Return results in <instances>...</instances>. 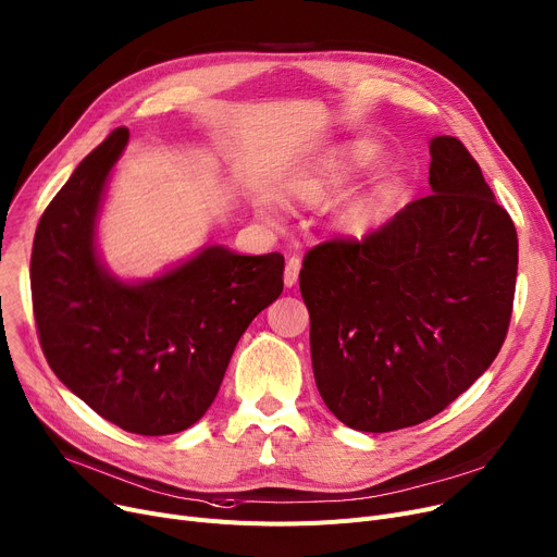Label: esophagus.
Returning <instances> with one entry per match:
<instances>
[{"label": "esophagus", "mask_w": 557, "mask_h": 557, "mask_svg": "<svg viewBox=\"0 0 557 557\" xmlns=\"http://www.w3.org/2000/svg\"><path fill=\"white\" fill-rule=\"evenodd\" d=\"M299 270H301V258L289 256V258H287V264H285V276H283V281H285L287 287H293V285L297 283Z\"/></svg>", "instance_id": "esophagus-1"}]
</instances>
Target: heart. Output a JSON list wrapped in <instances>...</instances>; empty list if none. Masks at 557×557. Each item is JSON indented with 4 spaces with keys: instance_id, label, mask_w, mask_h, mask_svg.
<instances>
[{
    "instance_id": "heart-1",
    "label": "heart",
    "mask_w": 557,
    "mask_h": 557,
    "mask_svg": "<svg viewBox=\"0 0 557 557\" xmlns=\"http://www.w3.org/2000/svg\"><path fill=\"white\" fill-rule=\"evenodd\" d=\"M358 161V153H349L347 158H337V161L329 163L322 172H306L295 176L289 183V193L306 203H324L339 195L344 185L349 181V174L354 170V163ZM376 220V208L364 199L351 201L339 213V228H344L351 235L364 233Z\"/></svg>"
}]
</instances>
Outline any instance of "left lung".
I'll return each mask as SVG.
<instances>
[{"instance_id":"8db88e82","label":"left lung","mask_w":557,"mask_h":557,"mask_svg":"<svg viewBox=\"0 0 557 557\" xmlns=\"http://www.w3.org/2000/svg\"><path fill=\"white\" fill-rule=\"evenodd\" d=\"M433 195L304 258L314 383L349 429L399 431L471 387L506 342L519 245L467 147L431 140Z\"/></svg>"}]
</instances>
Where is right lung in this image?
Segmentation results:
<instances>
[{"instance_id":"obj_1","label":"right lung","mask_w":557,"mask_h":557,"mask_svg":"<svg viewBox=\"0 0 557 557\" xmlns=\"http://www.w3.org/2000/svg\"><path fill=\"white\" fill-rule=\"evenodd\" d=\"M128 140L120 126L49 201L32 251L42 354L99 417L136 435L190 429L215 401L237 339L283 293L281 253L210 245L178 268L124 283L103 268L95 228Z\"/></svg>"}]
</instances>
